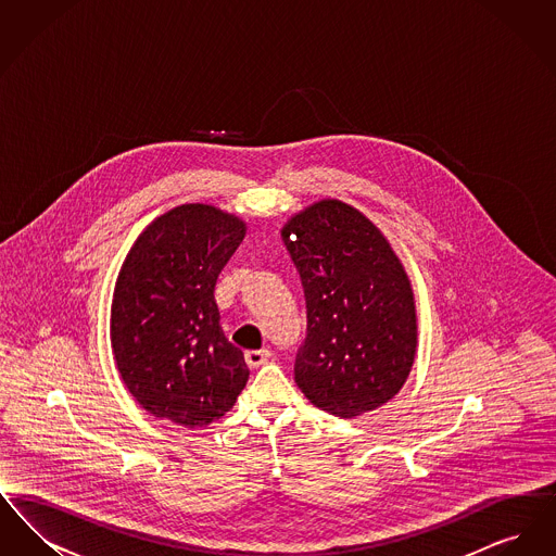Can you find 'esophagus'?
Instances as JSON below:
<instances>
[{
  "label": "esophagus",
  "instance_id": "34e87169",
  "mask_svg": "<svg viewBox=\"0 0 556 556\" xmlns=\"http://www.w3.org/2000/svg\"><path fill=\"white\" fill-rule=\"evenodd\" d=\"M270 358V350H248L245 352V363L250 369H258L261 365H265L266 361Z\"/></svg>",
  "mask_w": 556,
  "mask_h": 556
}]
</instances>
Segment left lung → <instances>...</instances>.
I'll return each mask as SVG.
<instances>
[{"label":"left lung","instance_id":"obj_1","mask_svg":"<svg viewBox=\"0 0 556 556\" xmlns=\"http://www.w3.org/2000/svg\"><path fill=\"white\" fill-rule=\"evenodd\" d=\"M281 238L306 298L298 388L342 419L383 406L406 383L417 354L415 293L392 243L336 198L295 212Z\"/></svg>","mask_w":556,"mask_h":556}]
</instances>
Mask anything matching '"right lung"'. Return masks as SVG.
<instances>
[{"label":"right lung","mask_w":556,"mask_h":556,"mask_svg":"<svg viewBox=\"0 0 556 556\" xmlns=\"http://www.w3.org/2000/svg\"><path fill=\"white\" fill-rule=\"evenodd\" d=\"M245 229L231 212L181 204L139 233L118 270L110 308L114 363L156 419L206 427L245 388L243 352L225 338L214 300Z\"/></svg>","instance_id":"add662e5"}]
</instances>
